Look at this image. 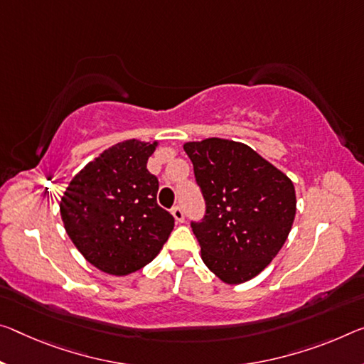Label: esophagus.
Wrapping results in <instances>:
<instances>
[{
    "mask_svg": "<svg viewBox=\"0 0 364 364\" xmlns=\"http://www.w3.org/2000/svg\"><path fill=\"white\" fill-rule=\"evenodd\" d=\"M171 213H173V217H175V220L176 222H184V212H183V209H181V207L180 205H175V207H173V209H171Z\"/></svg>",
    "mask_w": 364,
    "mask_h": 364,
    "instance_id": "esophagus-1",
    "label": "esophagus"
}]
</instances>
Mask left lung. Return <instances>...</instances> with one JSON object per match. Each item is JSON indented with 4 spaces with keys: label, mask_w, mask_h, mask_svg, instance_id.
I'll list each match as a JSON object with an SVG mask.
<instances>
[{
    "label": "left lung",
    "mask_w": 364,
    "mask_h": 364,
    "mask_svg": "<svg viewBox=\"0 0 364 364\" xmlns=\"http://www.w3.org/2000/svg\"><path fill=\"white\" fill-rule=\"evenodd\" d=\"M205 213L191 228L204 264L225 284L261 274L279 255L296 213L295 186L246 144L186 142Z\"/></svg>",
    "instance_id": "left-lung-1"
}]
</instances>
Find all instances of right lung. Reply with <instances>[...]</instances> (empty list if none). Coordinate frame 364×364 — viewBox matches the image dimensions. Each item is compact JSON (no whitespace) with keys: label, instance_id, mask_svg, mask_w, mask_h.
Listing matches in <instances>:
<instances>
[{"label":"right lung","instance_id":"1","mask_svg":"<svg viewBox=\"0 0 364 364\" xmlns=\"http://www.w3.org/2000/svg\"><path fill=\"white\" fill-rule=\"evenodd\" d=\"M155 146L129 139L107 149L73 178L61 198L66 233L102 272L139 270L175 227L171 213L157 204V176L147 170Z\"/></svg>","mask_w":364,"mask_h":364}]
</instances>
